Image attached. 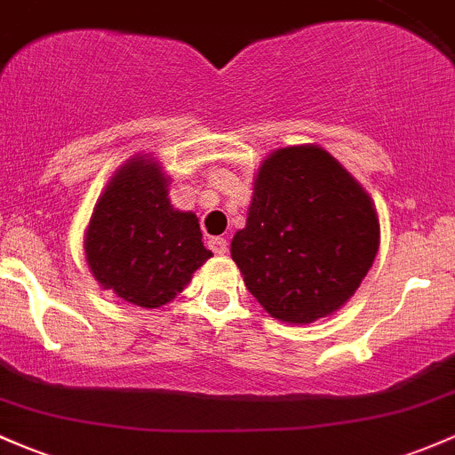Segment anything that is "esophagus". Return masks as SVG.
<instances>
[{"instance_id":"1","label":"esophagus","mask_w":455,"mask_h":455,"mask_svg":"<svg viewBox=\"0 0 455 455\" xmlns=\"http://www.w3.org/2000/svg\"><path fill=\"white\" fill-rule=\"evenodd\" d=\"M208 247L212 249L214 253H217V256H223V253H228V238H223V236H212L208 241Z\"/></svg>"}]
</instances>
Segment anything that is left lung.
<instances>
[{"label":"left lung","mask_w":455,"mask_h":455,"mask_svg":"<svg viewBox=\"0 0 455 455\" xmlns=\"http://www.w3.org/2000/svg\"><path fill=\"white\" fill-rule=\"evenodd\" d=\"M378 247L373 199L330 151L307 143L262 160L229 251L273 319L307 325L351 299Z\"/></svg>","instance_id":"1"}]
</instances>
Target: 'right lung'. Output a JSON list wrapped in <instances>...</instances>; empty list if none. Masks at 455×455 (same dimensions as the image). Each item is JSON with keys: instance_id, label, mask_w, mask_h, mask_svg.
Wrapping results in <instances>:
<instances>
[{"instance_id": "add662e5", "label": "right lung", "mask_w": 455, "mask_h": 455, "mask_svg": "<svg viewBox=\"0 0 455 455\" xmlns=\"http://www.w3.org/2000/svg\"><path fill=\"white\" fill-rule=\"evenodd\" d=\"M169 184L154 156H132L112 173L84 229L92 277L132 306L173 301L212 256L197 214L171 206Z\"/></svg>"}]
</instances>
